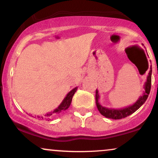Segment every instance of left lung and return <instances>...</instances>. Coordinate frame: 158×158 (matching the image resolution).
Returning a JSON list of instances; mask_svg holds the SVG:
<instances>
[{
	"label": "left lung",
	"mask_w": 158,
	"mask_h": 158,
	"mask_svg": "<svg viewBox=\"0 0 158 158\" xmlns=\"http://www.w3.org/2000/svg\"><path fill=\"white\" fill-rule=\"evenodd\" d=\"M148 69V68H147ZM151 84H152V68H150V70L148 72L147 79L146 81L144 84V89L145 90L139 99H137L136 102L131 106L123 108H119V109H114V108H108L103 107L101 106V104L99 102V94L98 90H96V104L97 107L100 112V114L104 117H107L109 119H119L125 118V117H128V116L131 115L133 113L139 109L141 106L144 104L146 100L147 99L148 97V94L150 93V90H151Z\"/></svg>",
	"instance_id": "8db88e82"
}]
</instances>
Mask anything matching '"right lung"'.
<instances>
[{
  "label": "right lung",
  "instance_id": "obj_1",
  "mask_svg": "<svg viewBox=\"0 0 158 158\" xmlns=\"http://www.w3.org/2000/svg\"><path fill=\"white\" fill-rule=\"evenodd\" d=\"M77 88H78L77 87H76V88H74L73 90H70V91L69 92L68 94H67L66 97H64V99H63V101L61 102V104L59 105V106H58L56 109H54L51 112L47 113L46 114H44V116L38 115V116H36V117H37L38 119H50L52 116L56 115V114L61 113V111H64V110L68 109V108L70 106V103H71V102H72V99H73L74 94H75L76 91H77Z\"/></svg>",
  "mask_w": 158,
  "mask_h": 158
}]
</instances>
